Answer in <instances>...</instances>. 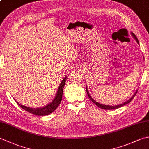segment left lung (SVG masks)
Here are the masks:
<instances>
[{
  "mask_svg": "<svg viewBox=\"0 0 149 149\" xmlns=\"http://www.w3.org/2000/svg\"><path fill=\"white\" fill-rule=\"evenodd\" d=\"M131 36L134 38V39L136 41V42L138 43V44H139V41H138V38H137V37L136 36L135 34H134L133 33H131ZM86 92H87V94H88V97H89V98H90V99L91 101H92V102H93V103H95V104H96V105H97L98 107H99L100 108H102V109H117V108H118V107H122V106H123L125 105V104H127L129 103V102H130L132 100V99H133V98L134 97V96L136 95V94L137 91H138V90L136 91V92L134 93L133 95H132L128 100L126 101V102H123V103H122V104H119V105H116V106H109V105H104V104H100V103H99V102H97V101L93 99V98L90 96V93H89V91H88V88H87V86H86Z\"/></svg>",
  "mask_w": 149,
  "mask_h": 149,
  "instance_id": "left-lung-1",
  "label": "left lung"
}]
</instances>
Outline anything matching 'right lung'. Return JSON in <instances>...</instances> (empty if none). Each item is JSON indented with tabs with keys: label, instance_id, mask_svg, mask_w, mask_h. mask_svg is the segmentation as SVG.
Returning a JSON list of instances; mask_svg holds the SVG:
<instances>
[{
	"label": "right lung",
	"instance_id": "add662e5",
	"mask_svg": "<svg viewBox=\"0 0 149 149\" xmlns=\"http://www.w3.org/2000/svg\"><path fill=\"white\" fill-rule=\"evenodd\" d=\"M66 77H65L64 79H63V81H61V83H60L59 86L58 87V91H57V93L55 95V97L54 98V99L52 100V102L43 107L33 109V108H31V107L21 105L20 104H19L17 101L15 99V102H17L18 104V106H20V107H21L22 109L33 114V115H38V116H44V115H49V114L52 113L53 111H54V110H56V109L59 105L60 102H61V99H62V96H63V88H64V86H65V84L66 83Z\"/></svg>",
	"mask_w": 149,
	"mask_h": 149
}]
</instances>
